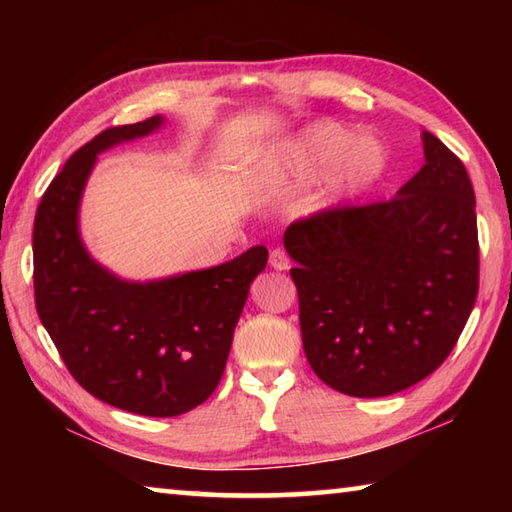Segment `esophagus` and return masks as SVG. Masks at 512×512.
Here are the masks:
<instances>
[{
  "mask_svg": "<svg viewBox=\"0 0 512 512\" xmlns=\"http://www.w3.org/2000/svg\"><path fill=\"white\" fill-rule=\"evenodd\" d=\"M270 266L275 270H288L290 268V257L284 248H273L270 250Z\"/></svg>",
  "mask_w": 512,
  "mask_h": 512,
  "instance_id": "34e87169",
  "label": "esophagus"
}]
</instances>
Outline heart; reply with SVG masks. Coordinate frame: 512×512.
<instances>
[{
	"label": "heart",
	"instance_id": "b5f03b06",
	"mask_svg": "<svg viewBox=\"0 0 512 512\" xmlns=\"http://www.w3.org/2000/svg\"><path fill=\"white\" fill-rule=\"evenodd\" d=\"M334 170L332 191L336 195H356L385 176L389 151L374 136L356 138L352 129L341 125H317L292 149V173L310 178ZM286 180L284 173H273L270 182Z\"/></svg>",
	"mask_w": 512,
	"mask_h": 512
}]
</instances>
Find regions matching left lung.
<instances>
[{"mask_svg": "<svg viewBox=\"0 0 512 512\" xmlns=\"http://www.w3.org/2000/svg\"><path fill=\"white\" fill-rule=\"evenodd\" d=\"M424 165L396 198L292 222L303 352L325 385L380 398L420 383L458 343L480 286L475 193L422 132Z\"/></svg>", "mask_w": 512, "mask_h": 512, "instance_id": "left-lung-1", "label": "left lung"}]
</instances>
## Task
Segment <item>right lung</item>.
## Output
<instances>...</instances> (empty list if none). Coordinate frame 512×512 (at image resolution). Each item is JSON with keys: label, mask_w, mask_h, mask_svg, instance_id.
<instances>
[{"label": "right lung", "mask_w": 512, "mask_h": 512, "mask_svg": "<svg viewBox=\"0 0 512 512\" xmlns=\"http://www.w3.org/2000/svg\"><path fill=\"white\" fill-rule=\"evenodd\" d=\"M160 125L151 116L110 127L74 151L39 202L32 255L37 314L76 383L112 407L171 418L202 405L220 383L268 250L253 246L226 264L147 284L94 262L79 235V204L96 156Z\"/></svg>", "instance_id": "obj_1"}]
</instances>
